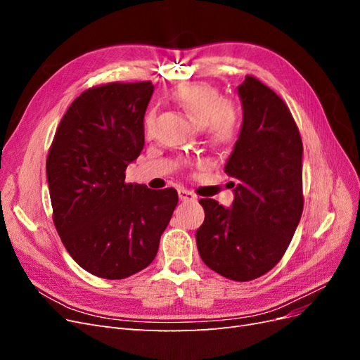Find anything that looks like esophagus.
I'll use <instances>...</instances> for the list:
<instances>
[{
  "instance_id": "esophagus-1",
  "label": "esophagus",
  "mask_w": 360,
  "mask_h": 360,
  "mask_svg": "<svg viewBox=\"0 0 360 360\" xmlns=\"http://www.w3.org/2000/svg\"><path fill=\"white\" fill-rule=\"evenodd\" d=\"M179 197L181 201H193L197 200V197H195V193H192L191 191H186V189H180L179 191Z\"/></svg>"
}]
</instances>
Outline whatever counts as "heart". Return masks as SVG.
Returning <instances> with one entry per match:
<instances>
[{"label":"heart","mask_w":360,"mask_h":360,"mask_svg":"<svg viewBox=\"0 0 360 360\" xmlns=\"http://www.w3.org/2000/svg\"><path fill=\"white\" fill-rule=\"evenodd\" d=\"M172 101L197 123H204L209 138L217 144H231L238 134V115L234 106L222 99L216 86L205 82H184L174 86ZM155 122V112L147 111L144 130L148 134Z\"/></svg>","instance_id":"heart-1"}]
</instances>
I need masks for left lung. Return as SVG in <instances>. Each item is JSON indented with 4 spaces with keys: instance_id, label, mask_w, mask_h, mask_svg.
<instances>
[{
    "instance_id": "obj_1",
    "label": "left lung",
    "mask_w": 360,
    "mask_h": 360,
    "mask_svg": "<svg viewBox=\"0 0 360 360\" xmlns=\"http://www.w3.org/2000/svg\"><path fill=\"white\" fill-rule=\"evenodd\" d=\"M243 123L224 171L236 180L231 209L202 198L197 246L207 267L246 282L274 269L303 212L299 127L285 102L254 76L238 85Z\"/></svg>"
}]
</instances>
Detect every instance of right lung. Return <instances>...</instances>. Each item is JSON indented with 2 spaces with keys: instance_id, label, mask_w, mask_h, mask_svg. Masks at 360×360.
<instances>
[{
  "instance_id": "1",
  "label": "right lung",
  "mask_w": 360,
  "mask_h": 360,
  "mask_svg": "<svg viewBox=\"0 0 360 360\" xmlns=\"http://www.w3.org/2000/svg\"><path fill=\"white\" fill-rule=\"evenodd\" d=\"M155 86L110 82L81 93L57 127L46 159L52 219L64 248L89 274L124 279L155 259L177 191L126 183L144 147Z\"/></svg>"
}]
</instances>
